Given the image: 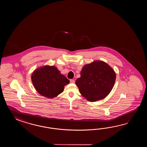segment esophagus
I'll list each match as a JSON object with an SVG mask.
<instances>
[{"label": "esophagus", "instance_id": "1", "mask_svg": "<svg viewBox=\"0 0 147 147\" xmlns=\"http://www.w3.org/2000/svg\"><path fill=\"white\" fill-rule=\"evenodd\" d=\"M70 83H72V84H74V83H75V80H73V79H70Z\"/></svg>", "mask_w": 147, "mask_h": 147}]
</instances>
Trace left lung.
<instances>
[{
	"label": "left lung",
	"instance_id": "obj_1",
	"mask_svg": "<svg viewBox=\"0 0 147 147\" xmlns=\"http://www.w3.org/2000/svg\"><path fill=\"white\" fill-rule=\"evenodd\" d=\"M76 84L83 97L94 102L106 97L112 90L116 80V73L102 61H94L86 65Z\"/></svg>",
	"mask_w": 147,
	"mask_h": 147
}]
</instances>
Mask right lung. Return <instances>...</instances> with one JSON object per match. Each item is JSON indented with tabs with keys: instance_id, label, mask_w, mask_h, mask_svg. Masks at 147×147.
<instances>
[{
	"instance_id": "obj_1",
	"label": "right lung",
	"mask_w": 147,
	"mask_h": 147,
	"mask_svg": "<svg viewBox=\"0 0 147 147\" xmlns=\"http://www.w3.org/2000/svg\"><path fill=\"white\" fill-rule=\"evenodd\" d=\"M31 81L39 94L49 99L63 92L65 86L70 82L57 68L49 66L35 70L31 75Z\"/></svg>"
}]
</instances>
